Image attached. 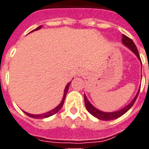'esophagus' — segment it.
Wrapping results in <instances>:
<instances>
[{"label": "esophagus", "instance_id": "1", "mask_svg": "<svg viewBox=\"0 0 149 149\" xmlns=\"http://www.w3.org/2000/svg\"><path fill=\"white\" fill-rule=\"evenodd\" d=\"M78 74H79V76H81V75H83V74H84V71H83V70H81V71L79 72V73H78Z\"/></svg>", "mask_w": 149, "mask_h": 149}]
</instances>
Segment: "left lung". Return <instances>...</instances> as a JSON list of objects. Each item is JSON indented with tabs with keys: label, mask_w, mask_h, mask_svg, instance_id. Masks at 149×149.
I'll use <instances>...</instances> for the list:
<instances>
[{
	"label": "left lung",
	"mask_w": 149,
	"mask_h": 149,
	"mask_svg": "<svg viewBox=\"0 0 149 149\" xmlns=\"http://www.w3.org/2000/svg\"><path fill=\"white\" fill-rule=\"evenodd\" d=\"M122 37H123V38H122V42H123V43L126 47H127L129 49L131 50V51H132V52L136 55V56L138 57V59L141 61V60H140V54H139V52H138L137 47H136V46L135 45L134 42H133L131 38H128L127 36H126L125 35H122ZM139 92H140V90L138 91V93H136V97L133 98L132 101V102H131L127 106H126L124 108H123V109L119 110V111H114V112H104V111L97 110V108H95V107L93 106L92 104L89 102V100L87 99V97H86V96H85V95H84V98H85V107H86L87 111H89V113H90V114H92L93 116L96 117V118H98V119H101V120H105V121L113 120V119H115V118H119V117L122 116L123 114H125L126 112L128 111V110H130V108L132 107L133 104L135 103L136 98H137V97H138V94H139Z\"/></svg>",
	"instance_id": "left-lung-1"
}]
</instances>
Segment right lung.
Returning a JSON list of instances; mask_svg holds the SVG:
<instances>
[{
	"instance_id": "right-lung-1",
	"label": "right lung",
	"mask_w": 149,
	"mask_h": 149,
	"mask_svg": "<svg viewBox=\"0 0 149 149\" xmlns=\"http://www.w3.org/2000/svg\"><path fill=\"white\" fill-rule=\"evenodd\" d=\"M42 27V26H38V28H36L35 30L34 31H38L39 29H41ZM31 31V32H32ZM71 84V81L69 82V83H68V85H66V87H65V89H64V96H63V98H62V101H61V102H60L58 106H57L56 108H54L53 110L52 111H48V112H47V113H44V114H30V113H27V112H25L24 111V113L28 115V116H30L31 118H47V117H50V116H52L53 114H55L56 113H57L58 111H60V109L62 108L63 107V105H64V100H65V97H66V94H67L68 93V90L69 89V85Z\"/></svg>"
}]
</instances>
